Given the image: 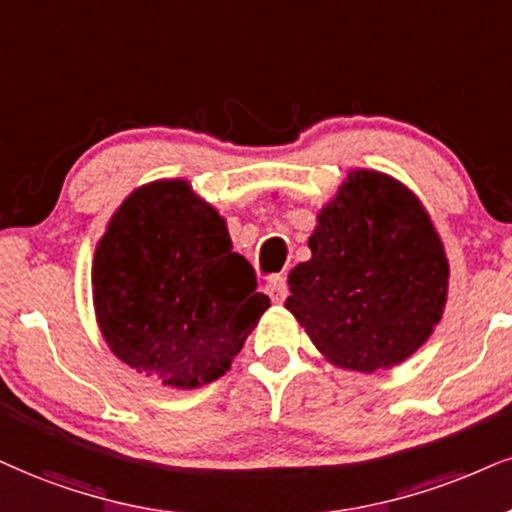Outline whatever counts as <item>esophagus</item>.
Segmentation results:
<instances>
[{
    "mask_svg": "<svg viewBox=\"0 0 512 512\" xmlns=\"http://www.w3.org/2000/svg\"><path fill=\"white\" fill-rule=\"evenodd\" d=\"M266 292L275 304H282L287 299V277L285 275H270L266 282Z\"/></svg>",
    "mask_w": 512,
    "mask_h": 512,
    "instance_id": "1",
    "label": "esophagus"
}]
</instances>
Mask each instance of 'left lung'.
Wrapping results in <instances>:
<instances>
[{
  "label": "left lung",
  "instance_id": "obj_1",
  "mask_svg": "<svg viewBox=\"0 0 512 512\" xmlns=\"http://www.w3.org/2000/svg\"><path fill=\"white\" fill-rule=\"evenodd\" d=\"M308 246L313 256L289 273L285 306L330 361L375 372L427 342L444 311L449 263L408 189L356 170Z\"/></svg>",
  "mask_w": 512,
  "mask_h": 512
}]
</instances>
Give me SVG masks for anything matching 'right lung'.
<instances>
[{
	"label": "right lung",
	"mask_w": 512,
	"mask_h": 512,
	"mask_svg": "<svg viewBox=\"0 0 512 512\" xmlns=\"http://www.w3.org/2000/svg\"><path fill=\"white\" fill-rule=\"evenodd\" d=\"M92 287L111 351L182 389L225 375L270 306L225 220L182 180L123 201L94 254Z\"/></svg>",
	"instance_id": "add662e5"
}]
</instances>
